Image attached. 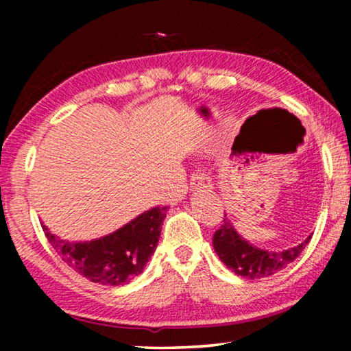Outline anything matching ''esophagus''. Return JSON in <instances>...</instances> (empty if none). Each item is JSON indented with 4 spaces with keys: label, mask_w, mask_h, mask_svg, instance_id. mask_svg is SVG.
<instances>
[{
    "label": "esophagus",
    "mask_w": 351,
    "mask_h": 351,
    "mask_svg": "<svg viewBox=\"0 0 351 351\" xmlns=\"http://www.w3.org/2000/svg\"><path fill=\"white\" fill-rule=\"evenodd\" d=\"M210 179L204 172H195L191 174L190 179V189L191 190H198V189H210Z\"/></svg>",
    "instance_id": "1"
}]
</instances>
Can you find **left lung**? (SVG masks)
<instances>
[{"label":"left lung","mask_w":351,"mask_h":351,"mask_svg":"<svg viewBox=\"0 0 351 351\" xmlns=\"http://www.w3.org/2000/svg\"><path fill=\"white\" fill-rule=\"evenodd\" d=\"M311 234L305 238L299 246L281 252L265 251L257 246H252L251 243L246 241L237 230L233 223L225 214L223 225L217 232L214 233L213 246L217 252L220 261L227 265L230 270L237 275L247 278V280H257V278H267L275 275L276 271L282 270L294 262L300 252L304 251L306 244L310 243Z\"/></svg>","instance_id":"left-lung-1"}]
</instances>
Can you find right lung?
<instances>
[{
  "mask_svg": "<svg viewBox=\"0 0 351 351\" xmlns=\"http://www.w3.org/2000/svg\"><path fill=\"white\" fill-rule=\"evenodd\" d=\"M167 208H152L117 232L90 241L57 238L43 223L47 239L66 265L89 281L123 286L141 275L158 246Z\"/></svg>",
  "mask_w": 351,
  "mask_h": 351,
  "instance_id": "add662e5",
  "label": "right lung"
}]
</instances>
